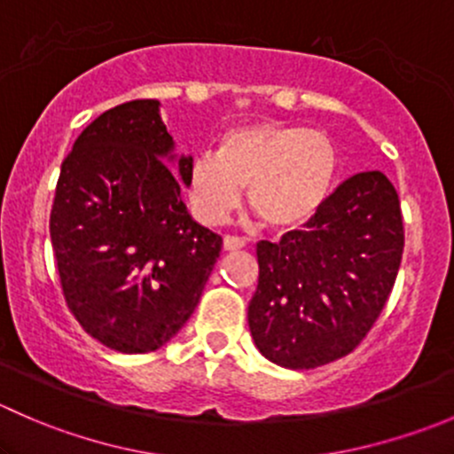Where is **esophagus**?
Segmentation results:
<instances>
[{"label": "esophagus", "instance_id": "obj_1", "mask_svg": "<svg viewBox=\"0 0 454 454\" xmlns=\"http://www.w3.org/2000/svg\"><path fill=\"white\" fill-rule=\"evenodd\" d=\"M241 248H246V241L241 239V237H235V235L223 237V250L232 253V250H241Z\"/></svg>", "mask_w": 454, "mask_h": 454}]
</instances>
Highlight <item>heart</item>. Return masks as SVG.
<instances>
[{
  "label": "heart",
  "instance_id": "b5f03b06",
  "mask_svg": "<svg viewBox=\"0 0 454 454\" xmlns=\"http://www.w3.org/2000/svg\"><path fill=\"white\" fill-rule=\"evenodd\" d=\"M340 158L329 136L287 122H253L231 129L217 155L198 153L184 171L191 210L204 223L223 222L248 204L274 231L308 226L325 208L338 180Z\"/></svg>",
  "mask_w": 454,
  "mask_h": 454
}]
</instances>
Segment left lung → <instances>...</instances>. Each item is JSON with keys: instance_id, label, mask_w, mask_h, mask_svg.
Instances as JSON below:
<instances>
[{"instance_id": "obj_1", "label": "left lung", "mask_w": 454, "mask_h": 454, "mask_svg": "<svg viewBox=\"0 0 454 454\" xmlns=\"http://www.w3.org/2000/svg\"><path fill=\"white\" fill-rule=\"evenodd\" d=\"M402 250L400 198L388 177L351 176L305 231L256 244L259 283L248 305L256 349L286 369L351 354L387 305Z\"/></svg>"}]
</instances>
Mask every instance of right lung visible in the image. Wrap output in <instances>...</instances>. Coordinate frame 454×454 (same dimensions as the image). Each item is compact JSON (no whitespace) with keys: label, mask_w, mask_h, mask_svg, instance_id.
Wrapping results in <instances>:
<instances>
[{"label":"right lung","mask_w":454,"mask_h":454,"mask_svg":"<svg viewBox=\"0 0 454 454\" xmlns=\"http://www.w3.org/2000/svg\"><path fill=\"white\" fill-rule=\"evenodd\" d=\"M158 105L129 100L91 121L63 160L50 210L67 308L121 354L155 351L180 332L222 250L163 162L173 140ZM189 162H177L183 182Z\"/></svg>","instance_id":"obj_1"}]
</instances>
